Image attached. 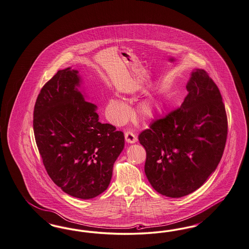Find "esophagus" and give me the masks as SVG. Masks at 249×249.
<instances>
[{
    "label": "esophagus",
    "instance_id": "obj_1",
    "mask_svg": "<svg viewBox=\"0 0 249 249\" xmlns=\"http://www.w3.org/2000/svg\"><path fill=\"white\" fill-rule=\"evenodd\" d=\"M125 139H126V142H129V143H133V142H137L136 135L132 131H130V130L125 131Z\"/></svg>",
    "mask_w": 249,
    "mask_h": 249
}]
</instances>
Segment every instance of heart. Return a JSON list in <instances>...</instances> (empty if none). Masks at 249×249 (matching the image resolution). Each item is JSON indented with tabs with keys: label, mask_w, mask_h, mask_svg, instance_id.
Instances as JSON below:
<instances>
[{
	"label": "heart",
	"mask_w": 249,
	"mask_h": 249,
	"mask_svg": "<svg viewBox=\"0 0 249 249\" xmlns=\"http://www.w3.org/2000/svg\"><path fill=\"white\" fill-rule=\"evenodd\" d=\"M106 112L107 118L114 123H122L128 119L129 113L128 107L119 98L108 100ZM137 112L142 119L153 118L157 112V105L151 101H145L140 104Z\"/></svg>",
	"instance_id": "obj_1"
}]
</instances>
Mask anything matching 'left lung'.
<instances>
[{
  "instance_id": "1",
  "label": "left lung",
  "mask_w": 249,
  "mask_h": 249,
  "mask_svg": "<svg viewBox=\"0 0 249 249\" xmlns=\"http://www.w3.org/2000/svg\"><path fill=\"white\" fill-rule=\"evenodd\" d=\"M181 106L151 123L139 135L146 151L144 171L163 196L181 197L198 189L221 160L228 120L217 84L195 70Z\"/></svg>"
}]
</instances>
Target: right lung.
I'll use <instances>...</instances> for the list:
<instances>
[{
  "label": "right lung",
  "instance_id": "1",
  "mask_svg": "<svg viewBox=\"0 0 249 249\" xmlns=\"http://www.w3.org/2000/svg\"><path fill=\"white\" fill-rule=\"evenodd\" d=\"M79 85L77 70H58L37 97L33 129L52 180L71 196L89 199L107 189L124 134L100 123L97 107L84 101Z\"/></svg>",
  "mask_w": 249,
  "mask_h": 249
}]
</instances>
